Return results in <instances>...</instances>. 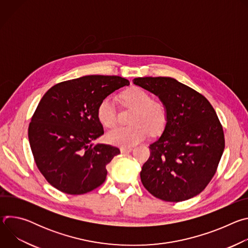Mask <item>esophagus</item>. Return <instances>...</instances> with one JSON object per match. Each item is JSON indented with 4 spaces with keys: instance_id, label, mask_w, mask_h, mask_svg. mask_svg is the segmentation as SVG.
<instances>
[{
    "instance_id": "obj_1",
    "label": "esophagus",
    "mask_w": 248,
    "mask_h": 248,
    "mask_svg": "<svg viewBox=\"0 0 248 248\" xmlns=\"http://www.w3.org/2000/svg\"><path fill=\"white\" fill-rule=\"evenodd\" d=\"M132 150L131 147H121V152L122 153H128Z\"/></svg>"
}]
</instances>
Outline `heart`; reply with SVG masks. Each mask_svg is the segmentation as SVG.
I'll use <instances>...</instances> for the list:
<instances>
[{"mask_svg":"<svg viewBox=\"0 0 248 248\" xmlns=\"http://www.w3.org/2000/svg\"><path fill=\"white\" fill-rule=\"evenodd\" d=\"M121 100L125 106L134 108L128 126L116 127L106 134L109 143L129 147L143 141L149 134H157L163 131L167 124V110L165 105L152 100L151 95L144 89L132 86L121 94ZM97 118L100 124L107 127H113L117 123L114 102L111 97H106L97 107Z\"/></svg>","mask_w":248,"mask_h":248,"instance_id":"obj_1","label":"heart"}]
</instances>
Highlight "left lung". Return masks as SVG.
Masks as SVG:
<instances>
[{"label": "left lung", "mask_w": 248, "mask_h": 248, "mask_svg": "<svg viewBox=\"0 0 248 248\" xmlns=\"http://www.w3.org/2000/svg\"><path fill=\"white\" fill-rule=\"evenodd\" d=\"M133 83L158 96L167 110L162 135L152 143L140 179L155 197L180 202L199 194L213 178L225 149L222 124L210 102L171 78Z\"/></svg>", "instance_id": "1"}]
</instances>
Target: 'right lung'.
Wrapping results in <instances>:
<instances>
[{
  "label": "right lung",
  "mask_w": 248,
  "mask_h": 248,
  "mask_svg": "<svg viewBox=\"0 0 248 248\" xmlns=\"http://www.w3.org/2000/svg\"><path fill=\"white\" fill-rule=\"evenodd\" d=\"M129 85L121 77L86 76L51 87L28 127L31 151L40 172L58 190L84 194L100 186L107 166L120 149L94 144L104 134L97 118L101 100Z\"/></svg>",
  "instance_id": "1"
}]
</instances>
